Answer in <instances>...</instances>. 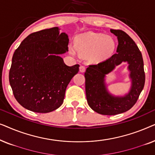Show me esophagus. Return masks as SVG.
I'll return each mask as SVG.
<instances>
[{"label":"esophagus","mask_w":155,"mask_h":155,"mask_svg":"<svg viewBox=\"0 0 155 155\" xmlns=\"http://www.w3.org/2000/svg\"><path fill=\"white\" fill-rule=\"evenodd\" d=\"M80 71L81 72V73H84V72L85 71V67H84V65H81V66L80 67Z\"/></svg>","instance_id":"obj_1"}]
</instances>
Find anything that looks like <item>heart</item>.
<instances>
[{"label":"heart","instance_id":"b5f03b06","mask_svg":"<svg viewBox=\"0 0 155 155\" xmlns=\"http://www.w3.org/2000/svg\"><path fill=\"white\" fill-rule=\"evenodd\" d=\"M75 45L70 46L71 54L75 55L78 51L82 56L87 55L91 62L99 63L112 56L116 44L111 36L87 31L76 36Z\"/></svg>","mask_w":155,"mask_h":155}]
</instances>
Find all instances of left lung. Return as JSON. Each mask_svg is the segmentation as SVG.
<instances>
[{"mask_svg":"<svg viewBox=\"0 0 155 155\" xmlns=\"http://www.w3.org/2000/svg\"><path fill=\"white\" fill-rule=\"evenodd\" d=\"M110 31L118 39L116 54L97 65H89L84 73L88 104L92 110L102 115H116L130 109L143 90L145 80L143 56L135 41L124 31ZM123 62L129 64L131 85L127 94L116 96L107 90L105 78Z\"/></svg>","mask_w":155,"mask_h":155,"instance_id":"left-lung-1","label":"left lung"}]
</instances>
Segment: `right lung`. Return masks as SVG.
Masks as SVG:
<instances>
[{"instance_id": "add662e5", "label": "right lung", "mask_w": 155, "mask_h": 155, "mask_svg": "<svg viewBox=\"0 0 155 155\" xmlns=\"http://www.w3.org/2000/svg\"><path fill=\"white\" fill-rule=\"evenodd\" d=\"M58 27L31 33L14 52L9 81L21 106L48 113L62 105L65 90L80 65H65L61 55L68 51V36Z\"/></svg>"}]
</instances>
